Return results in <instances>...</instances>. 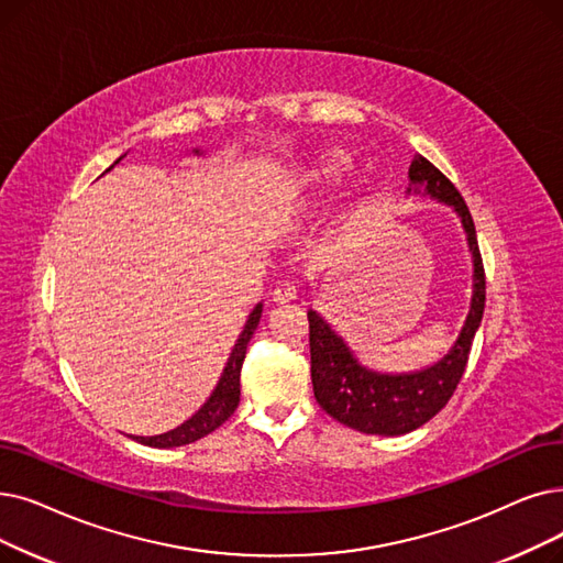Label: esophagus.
<instances>
[{
    "label": "esophagus",
    "instance_id": "obj_1",
    "mask_svg": "<svg viewBox=\"0 0 563 563\" xmlns=\"http://www.w3.org/2000/svg\"><path fill=\"white\" fill-rule=\"evenodd\" d=\"M297 295H299V289H297L295 283H280V285L274 287L272 299H274L276 303H289V301L297 299Z\"/></svg>",
    "mask_w": 563,
    "mask_h": 563
}]
</instances>
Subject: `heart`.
Here are the masks:
<instances>
[{"instance_id": "1", "label": "heart", "mask_w": 563, "mask_h": 563, "mask_svg": "<svg viewBox=\"0 0 563 563\" xmlns=\"http://www.w3.org/2000/svg\"><path fill=\"white\" fill-rule=\"evenodd\" d=\"M350 156L345 152H322L317 154L314 158L306 161L301 167H297L295 173H291V179L287 181L289 192H303L310 188H320L324 184L335 181L342 173H347L350 169Z\"/></svg>"}]
</instances>
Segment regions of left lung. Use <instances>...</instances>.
<instances>
[{
    "label": "left lung",
    "mask_w": 563,
    "mask_h": 563,
    "mask_svg": "<svg viewBox=\"0 0 563 563\" xmlns=\"http://www.w3.org/2000/svg\"><path fill=\"white\" fill-rule=\"evenodd\" d=\"M409 179L426 186L439 202L451 205L462 218L470 251L474 255V297L453 350L430 368L409 375H379L356 363L342 338L314 310H308L310 324V375L314 400L338 423L365 434H405L428 423L442 411L464 375L470 350L485 308V268L478 251L474 218L467 202L451 179L428 158L417 156L409 165ZM419 190V188H417Z\"/></svg>",
    "instance_id": "obj_1"
}]
</instances>
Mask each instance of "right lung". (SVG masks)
Here are the masks:
<instances>
[{"label": "right lung", "mask_w": 563, "mask_h": 563, "mask_svg": "<svg viewBox=\"0 0 563 563\" xmlns=\"http://www.w3.org/2000/svg\"><path fill=\"white\" fill-rule=\"evenodd\" d=\"M260 317H262V303H257L249 317L246 327H243L236 345L230 354V361L225 365V371L221 375V382L213 388L211 398L202 405V409L190 417L186 423H181L179 428L156 434V437H133L137 439L140 444L146 446H154V449H173V446H184V444H192L198 442V439L207 437L209 432H213L216 428H221L239 405V396H241V365L243 358H246V350H249V342L260 324Z\"/></svg>", "instance_id": "right-lung-1"}]
</instances>
